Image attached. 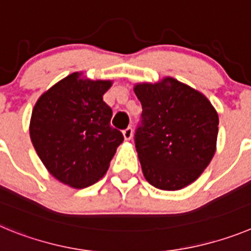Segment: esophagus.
Returning a JSON list of instances; mask_svg holds the SVG:
<instances>
[{"instance_id":"obj_1","label":"esophagus","mask_w":251,"mask_h":251,"mask_svg":"<svg viewBox=\"0 0 251 251\" xmlns=\"http://www.w3.org/2000/svg\"><path fill=\"white\" fill-rule=\"evenodd\" d=\"M123 137H124V139H126V141H129V139L132 138V137H133L132 127H128L127 129L123 130Z\"/></svg>"}]
</instances>
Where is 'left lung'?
Segmentation results:
<instances>
[{"mask_svg": "<svg viewBox=\"0 0 251 251\" xmlns=\"http://www.w3.org/2000/svg\"><path fill=\"white\" fill-rule=\"evenodd\" d=\"M143 108L136 148L152 186L177 191L196 181L216 152L219 115L202 93L171 76L138 83Z\"/></svg>", "mask_w": 251, "mask_h": 251, "instance_id": "8db88e82", "label": "left lung"}]
</instances>
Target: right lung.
<instances>
[{
    "mask_svg": "<svg viewBox=\"0 0 251 251\" xmlns=\"http://www.w3.org/2000/svg\"><path fill=\"white\" fill-rule=\"evenodd\" d=\"M112 80L73 73L46 90L35 104L30 138L46 170L73 188L98 182L123 134L110 127L112 109L103 95Z\"/></svg>",
    "mask_w": 251,
    "mask_h": 251,
    "instance_id": "right-lung-1",
    "label": "right lung"
}]
</instances>
